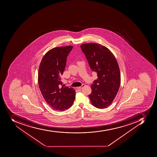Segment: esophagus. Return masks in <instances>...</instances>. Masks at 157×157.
Instances as JSON below:
<instances>
[{"mask_svg": "<svg viewBox=\"0 0 157 157\" xmlns=\"http://www.w3.org/2000/svg\"><path fill=\"white\" fill-rule=\"evenodd\" d=\"M84 86H85V85H84V84H82V86H81L78 87H77V88H78V89H82V87H84Z\"/></svg>", "mask_w": 157, "mask_h": 157, "instance_id": "34e87169", "label": "esophagus"}]
</instances>
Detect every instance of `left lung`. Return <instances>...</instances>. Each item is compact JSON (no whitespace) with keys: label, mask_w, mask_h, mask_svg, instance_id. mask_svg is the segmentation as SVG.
Instances as JSON below:
<instances>
[{"label":"left lung","mask_w":157,"mask_h":157,"mask_svg":"<svg viewBox=\"0 0 157 157\" xmlns=\"http://www.w3.org/2000/svg\"><path fill=\"white\" fill-rule=\"evenodd\" d=\"M80 47L90 68L98 77L91 86L92 92L88 97L94 107L106 108L112 103L120 88L121 75L117 61L111 51L102 45L84 44Z\"/></svg>","instance_id":"8db88e82"}]
</instances>
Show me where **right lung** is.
<instances>
[{
  "mask_svg": "<svg viewBox=\"0 0 157 157\" xmlns=\"http://www.w3.org/2000/svg\"><path fill=\"white\" fill-rule=\"evenodd\" d=\"M72 46L54 48L42 59L38 73L39 87L44 99L56 111L71 107L75 99V90L63 86L61 76L66 65L67 58Z\"/></svg>",
  "mask_w": 157,
  "mask_h": 157,
  "instance_id": "add662e5",
  "label": "right lung"
}]
</instances>
